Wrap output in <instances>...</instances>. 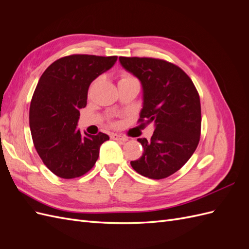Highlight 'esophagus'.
<instances>
[{
	"label": "esophagus",
	"mask_w": 249,
	"mask_h": 249,
	"mask_svg": "<svg viewBox=\"0 0 249 249\" xmlns=\"http://www.w3.org/2000/svg\"><path fill=\"white\" fill-rule=\"evenodd\" d=\"M111 139H113V140H118V141H122V142L127 141V138H125V137H124V136H120V135H117V134H112V135H111Z\"/></svg>",
	"instance_id": "34e87169"
}]
</instances>
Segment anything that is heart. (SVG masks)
Listing matches in <instances>:
<instances>
[{
    "mask_svg": "<svg viewBox=\"0 0 249 249\" xmlns=\"http://www.w3.org/2000/svg\"><path fill=\"white\" fill-rule=\"evenodd\" d=\"M132 79H134L131 74H129V73H123L122 74V79H120V81H127V80H132Z\"/></svg>",
    "mask_w": 249,
    "mask_h": 249,
    "instance_id": "b5f03b06",
    "label": "heart"
}]
</instances>
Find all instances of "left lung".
<instances>
[{
    "mask_svg": "<svg viewBox=\"0 0 249 249\" xmlns=\"http://www.w3.org/2000/svg\"><path fill=\"white\" fill-rule=\"evenodd\" d=\"M119 61L142 84L138 123L155 124L150 140L137 139L144 152L131 161L132 167L149 178H167L184 166L198 145L199 94L189 76L176 64L147 57H119Z\"/></svg>",
    "mask_w": 249,
    "mask_h": 249,
    "instance_id": "left-lung-1",
    "label": "left lung"
}]
</instances>
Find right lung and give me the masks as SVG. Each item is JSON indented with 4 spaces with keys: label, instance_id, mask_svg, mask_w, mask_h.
Wrapping results in <instances>:
<instances>
[{
    "label": "right lung",
    "instance_id": "right-lung-1",
    "mask_svg": "<svg viewBox=\"0 0 249 249\" xmlns=\"http://www.w3.org/2000/svg\"><path fill=\"white\" fill-rule=\"evenodd\" d=\"M116 60L117 56L74 54L56 60L41 74L30 105V130L43 164L59 178L85 175L109 140L102 132L82 135L77 124L91 82Z\"/></svg>",
    "mask_w": 249,
    "mask_h": 249
}]
</instances>
